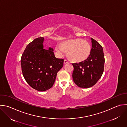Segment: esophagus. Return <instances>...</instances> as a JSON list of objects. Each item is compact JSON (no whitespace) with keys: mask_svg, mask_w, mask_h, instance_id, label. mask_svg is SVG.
Wrapping results in <instances>:
<instances>
[{"mask_svg":"<svg viewBox=\"0 0 127 127\" xmlns=\"http://www.w3.org/2000/svg\"><path fill=\"white\" fill-rule=\"evenodd\" d=\"M68 63H69V62H68L67 60H64V64H68Z\"/></svg>","mask_w":127,"mask_h":127,"instance_id":"34e87169","label":"esophagus"}]
</instances>
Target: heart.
Returning a JSON list of instances; mask_svg holds the SVG:
<instances>
[{
  "mask_svg": "<svg viewBox=\"0 0 127 127\" xmlns=\"http://www.w3.org/2000/svg\"><path fill=\"white\" fill-rule=\"evenodd\" d=\"M57 52L61 55L68 51L69 58L75 62H81L86 60L90 55L91 47L86 40L82 39H76L64 41L61 43H57L55 46Z\"/></svg>",
  "mask_w": 127,
  "mask_h": 127,
  "instance_id": "obj_1",
  "label": "heart"
}]
</instances>
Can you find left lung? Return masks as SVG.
<instances>
[{
	"label": "left lung",
	"instance_id": "1",
	"mask_svg": "<svg viewBox=\"0 0 127 127\" xmlns=\"http://www.w3.org/2000/svg\"><path fill=\"white\" fill-rule=\"evenodd\" d=\"M92 48L87 59L79 63L72 64V77L74 83L80 88L92 87L101 77L105 63L102 46L91 38Z\"/></svg>",
	"mask_w": 127,
	"mask_h": 127
}]
</instances>
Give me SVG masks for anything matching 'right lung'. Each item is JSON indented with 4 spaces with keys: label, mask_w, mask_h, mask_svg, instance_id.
Returning <instances> with one entry per match:
<instances>
[{
    "label": "right lung",
    "mask_w": 127,
    "mask_h": 127,
    "mask_svg": "<svg viewBox=\"0 0 127 127\" xmlns=\"http://www.w3.org/2000/svg\"><path fill=\"white\" fill-rule=\"evenodd\" d=\"M44 37L35 39L26 46L21 59L23 75L33 89L45 91L51 88L64 59L55 57L53 49H44Z\"/></svg>",
    "instance_id": "obj_1"
}]
</instances>
